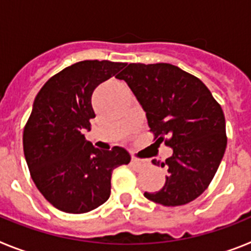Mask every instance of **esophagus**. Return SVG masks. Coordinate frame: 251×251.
Masks as SVG:
<instances>
[{"label": "esophagus", "instance_id": "obj_1", "mask_svg": "<svg viewBox=\"0 0 251 251\" xmlns=\"http://www.w3.org/2000/svg\"><path fill=\"white\" fill-rule=\"evenodd\" d=\"M132 165L136 166V167H138V168H141L146 165V161L145 159L137 158V157H132Z\"/></svg>", "mask_w": 251, "mask_h": 251}]
</instances>
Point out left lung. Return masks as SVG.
<instances>
[{"label":"left lung","mask_w":251,"mask_h":251,"mask_svg":"<svg viewBox=\"0 0 251 251\" xmlns=\"http://www.w3.org/2000/svg\"><path fill=\"white\" fill-rule=\"evenodd\" d=\"M117 77L136 95L156 143L165 141L174 150L166 162L152 159L167 168V176L159 191L145 196L163 206L194 201L208 187L225 153L221 105L199 77L171 64H129Z\"/></svg>","instance_id":"obj_1"}]
</instances>
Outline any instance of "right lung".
<instances>
[{"mask_svg": "<svg viewBox=\"0 0 251 251\" xmlns=\"http://www.w3.org/2000/svg\"><path fill=\"white\" fill-rule=\"evenodd\" d=\"M124 63L84 60L51 76L35 98L24 129V153L39 191L57 210L84 214L110 196L114 168L128 165L122 147L95 148L84 137L95 113L92 95Z\"/></svg>", "mask_w": 251, "mask_h": 251, "instance_id": "obj_1", "label": "right lung"}]
</instances>
